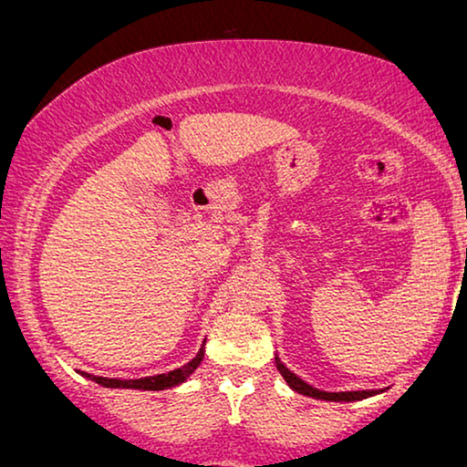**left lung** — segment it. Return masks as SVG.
Masks as SVG:
<instances>
[{
  "mask_svg": "<svg viewBox=\"0 0 467 467\" xmlns=\"http://www.w3.org/2000/svg\"><path fill=\"white\" fill-rule=\"evenodd\" d=\"M275 367H278V370L282 373L284 379H286V383L293 388L295 391H299V394L303 396H312V398H320V400H335V402H351V400H362V398H368L377 394L375 389H360V391H320L312 388V385L301 381L299 377H296L295 373H290V370L284 367V364L275 358Z\"/></svg>",
  "mask_w": 467,
  "mask_h": 467,
  "instance_id": "obj_1",
  "label": "left lung"
}]
</instances>
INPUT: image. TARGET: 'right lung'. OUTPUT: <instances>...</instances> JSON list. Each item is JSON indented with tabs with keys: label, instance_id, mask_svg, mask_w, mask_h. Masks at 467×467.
<instances>
[{
	"label": "right lung",
	"instance_id": "right-lung-1",
	"mask_svg": "<svg viewBox=\"0 0 467 467\" xmlns=\"http://www.w3.org/2000/svg\"><path fill=\"white\" fill-rule=\"evenodd\" d=\"M202 358H204V346L200 348L198 356L193 358L192 362H187L185 367L181 368H174L171 373H164V375H153V377H143V379H109V377H97V375H90V373H82L88 379L97 381L99 385H105V388H132V389H151V391H158V389H166V388H174V385L183 383L189 375L193 373L195 368L200 367Z\"/></svg>",
	"mask_w": 467,
	"mask_h": 467
}]
</instances>
